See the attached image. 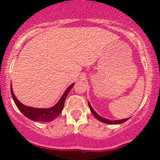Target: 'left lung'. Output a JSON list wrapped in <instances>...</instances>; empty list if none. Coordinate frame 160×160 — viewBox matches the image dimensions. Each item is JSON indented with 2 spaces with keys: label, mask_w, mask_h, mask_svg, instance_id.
Wrapping results in <instances>:
<instances>
[{
  "label": "left lung",
  "mask_w": 160,
  "mask_h": 160,
  "mask_svg": "<svg viewBox=\"0 0 160 160\" xmlns=\"http://www.w3.org/2000/svg\"><path fill=\"white\" fill-rule=\"evenodd\" d=\"M88 104H89V108L90 109V111L92 112V114H93V116H94L95 118H96L98 120L101 121V122H104V123H107V124H115V125H117V124H122V123H124L125 122H126V121H128V119H129V118H125V119H120V120H110V119H107V118H104L101 117V116H100L99 114H98V113L96 112L94 110H93V108H92V106L90 105V104L89 103V101H88Z\"/></svg>",
  "instance_id": "left-lung-1"
}]
</instances>
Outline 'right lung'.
<instances>
[{
    "instance_id": "right-lung-1",
    "label": "right lung",
    "mask_w": 160,
    "mask_h": 160,
    "mask_svg": "<svg viewBox=\"0 0 160 160\" xmlns=\"http://www.w3.org/2000/svg\"><path fill=\"white\" fill-rule=\"evenodd\" d=\"M73 85L74 83H72L70 87H68V88L65 90V92L63 93L62 96L61 97L60 99L59 100V101H58L54 106L49 108H36L26 106L25 105V104H22V103H21L20 101L17 99L15 95H14L11 84V93L13 100H14L17 108L20 110L21 112H22L25 117L31 119V120L35 121V122H47L53 121L56 117H58V116L59 115L61 111L63 109L64 103H65V100L66 98H67V94H68V93L70 92V90H71V88H72Z\"/></svg>"
}]
</instances>
